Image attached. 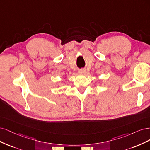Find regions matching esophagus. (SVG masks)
<instances>
[{"label": "esophagus", "mask_w": 150, "mask_h": 150, "mask_svg": "<svg viewBox=\"0 0 150 150\" xmlns=\"http://www.w3.org/2000/svg\"><path fill=\"white\" fill-rule=\"evenodd\" d=\"M79 73L80 74H85L86 73V70L85 69H81L79 70Z\"/></svg>", "instance_id": "1"}]
</instances>
